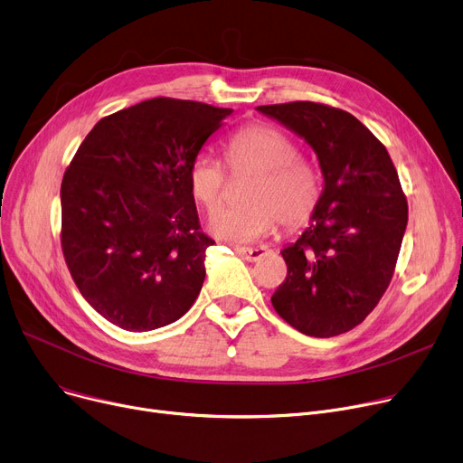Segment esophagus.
<instances>
[{
  "instance_id": "34e87169",
  "label": "esophagus",
  "mask_w": 463,
  "mask_h": 463,
  "mask_svg": "<svg viewBox=\"0 0 463 463\" xmlns=\"http://www.w3.org/2000/svg\"><path fill=\"white\" fill-rule=\"evenodd\" d=\"M267 249L265 247H258V249H247V247H239L237 249V254L242 258V260H247V261H258V260H261L263 256H267Z\"/></svg>"
}]
</instances>
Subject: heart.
Listing matches in <instances>:
<instances>
[{
	"label": "heart",
	"mask_w": 463,
	"mask_h": 463,
	"mask_svg": "<svg viewBox=\"0 0 463 463\" xmlns=\"http://www.w3.org/2000/svg\"><path fill=\"white\" fill-rule=\"evenodd\" d=\"M295 144L279 128L249 125L226 144L230 166L256 174L241 209H224L209 219V230L235 242H250L273 232L277 221L293 230L305 224L319 202L317 174L298 160ZM188 186L194 200L214 211L224 200L226 174L219 160L200 153L188 170Z\"/></svg>",
	"instance_id": "obj_1"
}]
</instances>
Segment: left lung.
I'll use <instances>...</instances> for the list:
<instances>
[{
  "label": "left lung",
  "instance_id": "8db88e82",
  "mask_svg": "<svg viewBox=\"0 0 463 463\" xmlns=\"http://www.w3.org/2000/svg\"><path fill=\"white\" fill-rule=\"evenodd\" d=\"M258 112L305 138L323 190L310 226L280 250L288 277L270 297L298 333L329 338L357 327L392 279L407 226V202L392 160L355 118L298 100Z\"/></svg>",
  "mask_w": 463,
  "mask_h": 463
}]
</instances>
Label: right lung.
<instances>
[{
    "label": "right lung",
    "instance_id": "right-lung-1",
    "mask_svg": "<svg viewBox=\"0 0 463 463\" xmlns=\"http://www.w3.org/2000/svg\"><path fill=\"white\" fill-rule=\"evenodd\" d=\"M233 110L156 97L102 118L61 183V247L81 297L146 333L177 321L205 280L188 170Z\"/></svg>",
    "mask_w": 463,
    "mask_h": 463
}]
</instances>
